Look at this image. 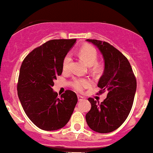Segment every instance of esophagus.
<instances>
[{"label":"esophagus","mask_w":153,"mask_h":153,"mask_svg":"<svg viewBox=\"0 0 153 153\" xmlns=\"http://www.w3.org/2000/svg\"><path fill=\"white\" fill-rule=\"evenodd\" d=\"M78 101H81L83 100V97L81 95H78Z\"/></svg>","instance_id":"34e87169"}]
</instances>
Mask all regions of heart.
<instances>
[{
    "instance_id": "b5f03b06",
    "label": "heart",
    "mask_w": 153,
    "mask_h": 153,
    "mask_svg": "<svg viewBox=\"0 0 153 153\" xmlns=\"http://www.w3.org/2000/svg\"><path fill=\"white\" fill-rule=\"evenodd\" d=\"M80 57L86 62L89 67L91 66V70L94 73H100L102 71L103 65L101 63H97V51L96 48L90 45H85L79 50ZM72 62L71 53H67L64 56L62 62V68L64 71H68L70 68ZM91 85V82L87 79H75L72 82V86L76 91H82Z\"/></svg>"
}]
</instances>
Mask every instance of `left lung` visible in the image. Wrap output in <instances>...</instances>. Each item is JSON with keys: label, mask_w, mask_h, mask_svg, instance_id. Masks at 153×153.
<instances>
[{"label": "left lung", "mask_w": 153, "mask_h": 153, "mask_svg": "<svg viewBox=\"0 0 153 153\" xmlns=\"http://www.w3.org/2000/svg\"><path fill=\"white\" fill-rule=\"evenodd\" d=\"M98 48L104 59V71L97 86L107 97L99 104L89 98L91 105L86 114L87 125L92 131L107 133L120 128L129 115L136 91V80L127 58L106 42L86 39Z\"/></svg>", "instance_id": "8db88e82"}]
</instances>
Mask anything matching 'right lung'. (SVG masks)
<instances>
[{"label": "right lung", "mask_w": 153, "mask_h": 153, "mask_svg": "<svg viewBox=\"0 0 153 153\" xmlns=\"http://www.w3.org/2000/svg\"><path fill=\"white\" fill-rule=\"evenodd\" d=\"M76 39H52L35 48L22 62L17 94L30 121L44 131H56L67 125L78 102L74 91L58 96L52 89L63 71L64 56Z\"/></svg>", "instance_id": "add662e5"}]
</instances>
